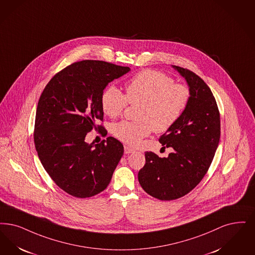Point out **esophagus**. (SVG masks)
I'll return each mask as SVG.
<instances>
[{"instance_id":"obj_1","label":"esophagus","mask_w":255,"mask_h":255,"mask_svg":"<svg viewBox=\"0 0 255 255\" xmlns=\"http://www.w3.org/2000/svg\"><path fill=\"white\" fill-rule=\"evenodd\" d=\"M134 152V150L130 148L129 146H124V153H132Z\"/></svg>"}]
</instances>
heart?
Wrapping results in <instances>:
<instances>
[{
    "mask_svg": "<svg viewBox=\"0 0 255 255\" xmlns=\"http://www.w3.org/2000/svg\"><path fill=\"white\" fill-rule=\"evenodd\" d=\"M187 85L175 83L163 72L143 70L125 84V95L116 86L107 87L102 95V108L110 118L119 117L128 102L138 105L136 122L113 124L112 133L121 141L137 146L153 131L163 132L178 122L190 102Z\"/></svg>",
    "mask_w": 255,
    "mask_h": 255,
    "instance_id": "obj_1",
    "label": "heart"
}]
</instances>
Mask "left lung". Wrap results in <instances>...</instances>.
Returning a JSON list of instances; mask_svg holds the SVG:
<instances>
[{
	"label": "left lung",
	"instance_id": "obj_1",
	"mask_svg": "<svg viewBox=\"0 0 255 255\" xmlns=\"http://www.w3.org/2000/svg\"><path fill=\"white\" fill-rule=\"evenodd\" d=\"M188 83L190 102L178 122L159 142L172 147L168 157L146 152L138 172L143 190L159 200H173L189 194L208 172L220 139V115L214 95L194 72L173 65Z\"/></svg>",
	"mask_w": 255,
	"mask_h": 255
}]
</instances>
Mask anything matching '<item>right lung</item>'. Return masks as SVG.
<instances>
[{"label": "right lung", "mask_w": 255, "mask_h": 255, "mask_svg": "<svg viewBox=\"0 0 255 255\" xmlns=\"http://www.w3.org/2000/svg\"><path fill=\"white\" fill-rule=\"evenodd\" d=\"M130 71L102 61H77L57 73L37 106L34 142L44 170L61 190L75 197L100 194L110 183L123 156V145L112 136L85 142L103 121L102 95L109 82Z\"/></svg>", "instance_id": "add662e5"}]
</instances>
